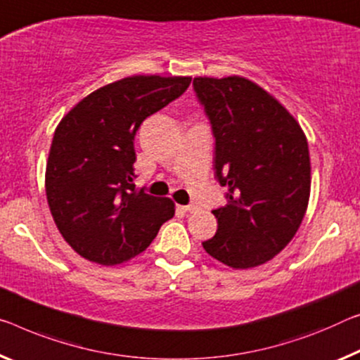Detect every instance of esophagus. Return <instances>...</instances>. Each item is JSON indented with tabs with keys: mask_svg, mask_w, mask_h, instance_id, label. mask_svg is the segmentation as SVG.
I'll return each mask as SVG.
<instances>
[{
	"mask_svg": "<svg viewBox=\"0 0 360 360\" xmlns=\"http://www.w3.org/2000/svg\"><path fill=\"white\" fill-rule=\"evenodd\" d=\"M179 207L184 212H196L198 211V206H195V204H188V206H179Z\"/></svg>",
	"mask_w": 360,
	"mask_h": 360,
	"instance_id": "esophagus-1",
	"label": "esophagus"
}]
</instances>
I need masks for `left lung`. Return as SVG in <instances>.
Returning <instances> with one entry per match:
<instances>
[{
  "label": "left lung",
  "mask_w": 360,
  "mask_h": 360,
  "mask_svg": "<svg viewBox=\"0 0 360 360\" xmlns=\"http://www.w3.org/2000/svg\"><path fill=\"white\" fill-rule=\"evenodd\" d=\"M193 90L214 135L215 179L226 204L202 248L233 269L270 261L292 240L311 193L309 146L275 98L243 77H196Z\"/></svg>",
  "instance_id": "obj_1"
}]
</instances>
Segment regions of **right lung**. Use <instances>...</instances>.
<instances>
[{"instance_id": "1", "label": "right lung", "mask_w": 360, "mask_h": 360, "mask_svg": "<svg viewBox=\"0 0 360 360\" xmlns=\"http://www.w3.org/2000/svg\"><path fill=\"white\" fill-rule=\"evenodd\" d=\"M191 77L135 75L82 99L54 131L46 164L49 211L82 257L115 265L151 245L174 217L169 198L135 188V135L143 120L180 98Z\"/></svg>"}]
</instances>
